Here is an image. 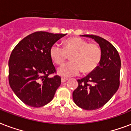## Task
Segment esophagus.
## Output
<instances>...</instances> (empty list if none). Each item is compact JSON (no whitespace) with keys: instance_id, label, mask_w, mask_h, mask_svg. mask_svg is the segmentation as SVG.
I'll return each mask as SVG.
<instances>
[{"instance_id":"obj_1","label":"esophagus","mask_w":131,"mask_h":131,"mask_svg":"<svg viewBox=\"0 0 131 131\" xmlns=\"http://www.w3.org/2000/svg\"><path fill=\"white\" fill-rule=\"evenodd\" d=\"M67 80H68V78H64V77H62V78H61L62 82H65L66 81H67Z\"/></svg>"}]
</instances>
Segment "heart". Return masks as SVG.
<instances>
[{
  "mask_svg": "<svg viewBox=\"0 0 131 131\" xmlns=\"http://www.w3.org/2000/svg\"><path fill=\"white\" fill-rule=\"evenodd\" d=\"M71 55L69 62L58 70L62 76L76 75L82 71L84 74L90 73L99 65L102 58V50L99 45L81 37H71L63 41V47L54 43L49 49V56L57 65H62Z\"/></svg>",
  "mask_w": 131,
  "mask_h": 131,
  "instance_id": "heart-1",
  "label": "heart"
}]
</instances>
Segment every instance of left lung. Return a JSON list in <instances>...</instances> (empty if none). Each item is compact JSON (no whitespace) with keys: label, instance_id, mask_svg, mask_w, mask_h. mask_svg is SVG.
<instances>
[{"label":"left lung","instance_id":"1","mask_svg":"<svg viewBox=\"0 0 131 131\" xmlns=\"http://www.w3.org/2000/svg\"><path fill=\"white\" fill-rule=\"evenodd\" d=\"M82 36L92 38L99 44L102 58L94 71L78 80V86L73 92V99L84 110H95L105 105L118 90L121 60L117 49L108 41L92 35Z\"/></svg>","mask_w":131,"mask_h":131}]
</instances>
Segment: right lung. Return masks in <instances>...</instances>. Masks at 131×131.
I'll use <instances>...</instances> for the list:
<instances>
[{"label": "right lung", "mask_w": 131, "mask_h": 131, "mask_svg": "<svg viewBox=\"0 0 131 131\" xmlns=\"http://www.w3.org/2000/svg\"><path fill=\"white\" fill-rule=\"evenodd\" d=\"M66 34L39 31L17 43L9 60V82L17 97L30 107H40L53 99L61 84L49 56L51 45Z\"/></svg>", "instance_id": "1"}]
</instances>
